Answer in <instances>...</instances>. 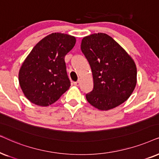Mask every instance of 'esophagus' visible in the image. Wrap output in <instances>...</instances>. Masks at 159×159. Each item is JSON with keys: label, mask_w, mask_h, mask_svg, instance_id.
Here are the masks:
<instances>
[{"label": "esophagus", "mask_w": 159, "mask_h": 159, "mask_svg": "<svg viewBox=\"0 0 159 159\" xmlns=\"http://www.w3.org/2000/svg\"><path fill=\"white\" fill-rule=\"evenodd\" d=\"M74 84H75V86H79L80 84H81V81H80V80H78V81L74 82Z\"/></svg>", "instance_id": "esophagus-1"}]
</instances>
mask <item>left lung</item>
<instances>
[{
	"label": "left lung",
	"instance_id": "8db88e82",
	"mask_svg": "<svg viewBox=\"0 0 159 159\" xmlns=\"http://www.w3.org/2000/svg\"><path fill=\"white\" fill-rule=\"evenodd\" d=\"M81 48L94 80V88L86 94L89 102L101 111L124 102L137 84L136 65L129 55L113 38L101 33L84 37Z\"/></svg>",
	"mask_w": 159,
	"mask_h": 159
}]
</instances>
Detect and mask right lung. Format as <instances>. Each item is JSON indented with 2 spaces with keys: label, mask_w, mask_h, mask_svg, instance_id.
<instances>
[{
  "label": "right lung",
  "mask_w": 159,
  "mask_h": 159,
  "mask_svg": "<svg viewBox=\"0 0 159 159\" xmlns=\"http://www.w3.org/2000/svg\"><path fill=\"white\" fill-rule=\"evenodd\" d=\"M75 44V38L54 33L34 46L19 73V82L25 97L39 106L55 102L68 89L65 57Z\"/></svg>",
  "instance_id": "1"
}]
</instances>
